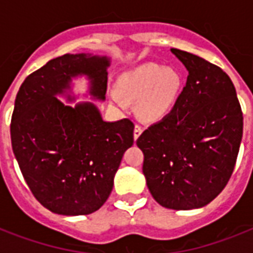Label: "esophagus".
<instances>
[{"instance_id":"obj_1","label":"esophagus","mask_w":253,"mask_h":253,"mask_svg":"<svg viewBox=\"0 0 253 253\" xmlns=\"http://www.w3.org/2000/svg\"><path fill=\"white\" fill-rule=\"evenodd\" d=\"M142 132H143L142 127L139 126V125H136V126H135V128H134V139H135V140H136V139L140 136V134H142Z\"/></svg>"}]
</instances>
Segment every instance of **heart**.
I'll use <instances>...</instances> for the list:
<instances>
[{"label": "heart", "mask_w": 253, "mask_h": 253, "mask_svg": "<svg viewBox=\"0 0 253 253\" xmlns=\"http://www.w3.org/2000/svg\"><path fill=\"white\" fill-rule=\"evenodd\" d=\"M119 86L111 87V101L127 109L130 101L138 99V113L148 122L166 118L176 105L182 77L174 68L158 63H144L127 71L119 79Z\"/></svg>", "instance_id": "b5f03b06"}]
</instances>
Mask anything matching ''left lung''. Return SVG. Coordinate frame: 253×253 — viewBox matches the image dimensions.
Returning <instances> with one entry per match:
<instances>
[{"label": "left lung", "mask_w": 253, "mask_h": 253, "mask_svg": "<svg viewBox=\"0 0 253 253\" xmlns=\"http://www.w3.org/2000/svg\"><path fill=\"white\" fill-rule=\"evenodd\" d=\"M188 69L172 111L143 132V174L159 205L192 210L227 185L243 135V113L227 73L202 57L170 48Z\"/></svg>", "instance_id": "1"}]
</instances>
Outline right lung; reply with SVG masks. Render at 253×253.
Listing matches in <instances>:
<instances>
[{
	"instance_id": "add662e5",
	"label": "right lung",
	"mask_w": 253,
	"mask_h": 253,
	"mask_svg": "<svg viewBox=\"0 0 253 253\" xmlns=\"http://www.w3.org/2000/svg\"><path fill=\"white\" fill-rule=\"evenodd\" d=\"M110 59L65 53L26 77L10 125L11 147L26 184L49 211L86 215L110 196L123 154L134 144L130 119L105 122L93 102L75 101L72 80L86 77L89 95L105 101Z\"/></svg>"
}]
</instances>
